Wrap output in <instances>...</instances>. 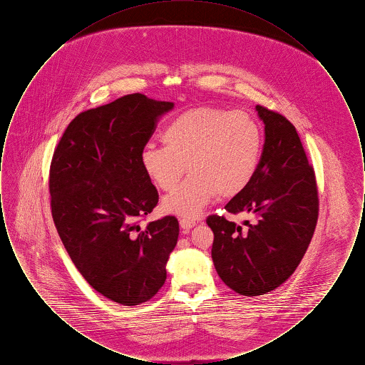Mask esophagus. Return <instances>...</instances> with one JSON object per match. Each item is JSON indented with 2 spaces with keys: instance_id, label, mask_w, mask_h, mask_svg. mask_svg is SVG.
I'll return each instance as SVG.
<instances>
[{
  "instance_id": "34e87169",
  "label": "esophagus",
  "mask_w": 365,
  "mask_h": 365,
  "mask_svg": "<svg viewBox=\"0 0 365 365\" xmlns=\"http://www.w3.org/2000/svg\"><path fill=\"white\" fill-rule=\"evenodd\" d=\"M179 225H180L183 230H191L197 223L194 220H190V219H180Z\"/></svg>"
}]
</instances>
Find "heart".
I'll return each instance as SVG.
<instances>
[{
    "label": "heart",
    "mask_w": 365,
    "mask_h": 365,
    "mask_svg": "<svg viewBox=\"0 0 365 365\" xmlns=\"http://www.w3.org/2000/svg\"><path fill=\"white\" fill-rule=\"evenodd\" d=\"M164 146L148 145L140 167L157 189L173 190L186 168L191 176L163 200V210L197 217L220 194L232 197L249 186L262 152L259 122L242 110L216 106L191 108L167 123Z\"/></svg>",
    "instance_id": "1"
}]
</instances>
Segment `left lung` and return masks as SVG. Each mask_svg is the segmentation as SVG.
I'll list each match as a JSON object with an SVG mask.
<instances>
[{"mask_svg": "<svg viewBox=\"0 0 365 365\" xmlns=\"http://www.w3.org/2000/svg\"><path fill=\"white\" fill-rule=\"evenodd\" d=\"M264 123V146L253 180L226 205L247 213V230L223 216H209L215 234L212 260L220 279L238 294L275 290L302 260L317 222V187L295 127L284 116L256 105Z\"/></svg>", "mask_w": 365, "mask_h": 365, "instance_id": "left-lung-1", "label": "left lung"}]
</instances>
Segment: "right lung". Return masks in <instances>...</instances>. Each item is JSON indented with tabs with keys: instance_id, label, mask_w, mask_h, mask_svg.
I'll return each instance as SVG.
<instances>
[{
	"instance_id": "add662e5",
	"label": "right lung",
	"mask_w": 365,
	"mask_h": 365,
	"mask_svg": "<svg viewBox=\"0 0 365 365\" xmlns=\"http://www.w3.org/2000/svg\"><path fill=\"white\" fill-rule=\"evenodd\" d=\"M173 108L135 93L82 112L53 155L51 205L63 245L94 290L125 307L161 289L179 237L174 216L138 225L158 202L140 152Z\"/></svg>"
}]
</instances>
